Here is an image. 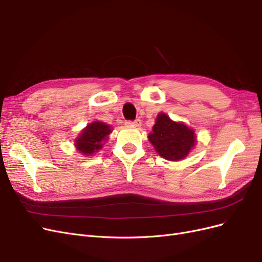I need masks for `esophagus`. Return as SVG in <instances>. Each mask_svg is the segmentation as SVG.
I'll return each instance as SVG.
<instances>
[{"instance_id":"esophagus-1","label":"esophagus","mask_w":262,"mask_h":262,"mask_svg":"<svg viewBox=\"0 0 262 262\" xmlns=\"http://www.w3.org/2000/svg\"><path fill=\"white\" fill-rule=\"evenodd\" d=\"M125 124L128 126H133V128H138V126H140L142 124V121L140 120V119H137V120H134V121H126Z\"/></svg>"}]
</instances>
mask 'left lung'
I'll use <instances>...</instances> for the list:
<instances>
[{
	"instance_id": "1",
	"label": "left lung",
	"mask_w": 262,
	"mask_h": 262,
	"mask_svg": "<svg viewBox=\"0 0 262 262\" xmlns=\"http://www.w3.org/2000/svg\"><path fill=\"white\" fill-rule=\"evenodd\" d=\"M147 139L158 155L172 162L184 160L193 149L196 142L193 129L184 122L171 120L164 113L157 115Z\"/></svg>"
}]
</instances>
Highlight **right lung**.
<instances>
[{"label": "right lung", "instance_id": "obj_1", "mask_svg": "<svg viewBox=\"0 0 262 262\" xmlns=\"http://www.w3.org/2000/svg\"><path fill=\"white\" fill-rule=\"evenodd\" d=\"M113 130L112 125L105 122L98 120L93 121L78 133L74 141L75 149L85 156L96 154L104 146V143L109 139V134Z\"/></svg>", "mask_w": 262, "mask_h": 262}]
</instances>
